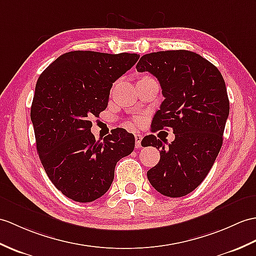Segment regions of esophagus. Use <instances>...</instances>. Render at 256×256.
<instances>
[{"mask_svg": "<svg viewBox=\"0 0 256 256\" xmlns=\"http://www.w3.org/2000/svg\"><path fill=\"white\" fill-rule=\"evenodd\" d=\"M134 138H135V142H136V148H140L142 147V135H140V134H138L136 133L135 135H134Z\"/></svg>", "mask_w": 256, "mask_h": 256, "instance_id": "1", "label": "esophagus"}]
</instances>
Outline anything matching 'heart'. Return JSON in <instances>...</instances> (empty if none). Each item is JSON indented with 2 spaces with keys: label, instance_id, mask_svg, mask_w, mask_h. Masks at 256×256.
<instances>
[{
  "label": "heart",
  "instance_id": "obj_1",
  "mask_svg": "<svg viewBox=\"0 0 256 256\" xmlns=\"http://www.w3.org/2000/svg\"><path fill=\"white\" fill-rule=\"evenodd\" d=\"M135 123H136V124H140V120H138V118H136V120H135Z\"/></svg>",
  "mask_w": 256,
  "mask_h": 256
}]
</instances>
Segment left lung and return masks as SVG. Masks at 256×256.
Masks as SVG:
<instances>
[{
  "instance_id": "obj_1",
  "label": "left lung",
  "mask_w": 256,
  "mask_h": 256,
  "mask_svg": "<svg viewBox=\"0 0 256 256\" xmlns=\"http://www.w3.org/2000/svg\"><path fill=\"white\" fill-rule=\"evenodd\" d=\"M150 72L162 89L152 130L172 128L176 138L167 148L155 135L142 138L160 150L159 162L148 170L152 188L169 198L191 193L208 174L222 145L229 99L222 73L200 54L188 50L148 53L136 65Z\"/></svg>"
}]
</instances>
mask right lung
Instances as JSON below:
<instances>
[{
    "instance_id": "right-lung-1",
    "label": "right lung",
    "mask_w": 256,
    "mask_h": 256,
    "mask_svg": "<svg viewBox=\"0 0 256 256\" xmlns=\"http://www.w3.org/2000/svg\"><path fill=\"white\" fill-rule=\"evenodd\" d=\"M136 53L70 51L39 76L30 118L46 174L66 198L88 203L101 198L114 179L116 162L134 150L135 138L116 128L96 140L90 118L108 106L118 77L138 62Z\"/></svg>"
}]
</instances>
